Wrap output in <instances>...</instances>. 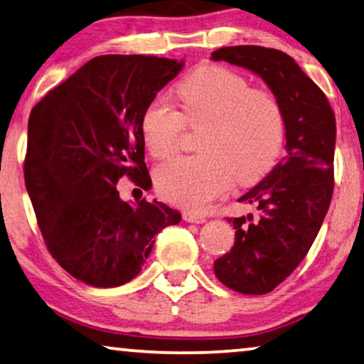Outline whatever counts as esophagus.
Instances as JSON below:
<instances>
[{
  "label": "esophagus",
  "instance_id": "34e87169",
  "mask_svg": "<svg viewBox=\"0 0 364 364\" xmlns=\"http://www.w3.org/2000/svg\"><path fill=\"white\" fill-rule=\"evenodd\" d=\"M183 218L189 223H204L207 220L205 215H203V213H194V212H184Z\"/></svg>",
  "mask_w": 364,
  "mask_h": 364
}]
</instances>
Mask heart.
I'll return each instance as SVG.
<instances>
[{
    "instance_id": "heart-1",
    "label": "heart",
    "mask_w": 364,
    "mask_h": 364,
    "mask_svg": "<svg viewBox=\"0 0 364 364\" xmlns=\"http://www.w3.org/2000/svg\"><path fill=\"white\" fill-rule=\"evenodd\" d=\"M180 109L165 97L147 103L141 134L154 157H168L184 128H199L200 154L184 155L155 170V188L168 203L200 210L236 181L252 184L274 168L285 144L287 119L269 90L223 65H204L176 87Z\"/></svg>"
}]
</instances>
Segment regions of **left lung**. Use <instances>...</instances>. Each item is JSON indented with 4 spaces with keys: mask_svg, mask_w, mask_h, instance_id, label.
I'll return each instance as SVG.
<instances>
[{
    "mask_svg": "<svg viewBox=\"0 0 364 364\" xmlns=\"http://www.w3.org/2000/svg\"><path fill=\"white\" fill-rule=\"evenodd\" d=\"M212 60L259 74L285 112L287 155L238 199L256 205L259 218H227L236 230L235 246L213 262L225 287L265 295L306 257L331 205L336 114L324 92L284 51L238 45L215 50Z\"/></svg>",
    "mask_w": 364,
    "mask_h": 364,
    "instance_id": "8db88e82",
    "label": "left lung"
}]
</instances>
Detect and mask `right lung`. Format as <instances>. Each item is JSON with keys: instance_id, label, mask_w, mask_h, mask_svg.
<instances>
[{"instance_id": "obj_1", "label": "right lung", "mask_w": 364, "mask_h": 364, "mask_svg": "<svg viewBox=\"0 0 364 364\" xmlns=\"http://www.w3.org/2000/svg\"><path fill=\"white\" fill-rule=\"evenodd\" d=\"M183 63L149 55L92 58L32 108L26 188L50 255L92 287L134 279L155 235L181 220L168 205L119 199L126 176L152 186L141 117Z\"/></svg>"}]
</instances>
